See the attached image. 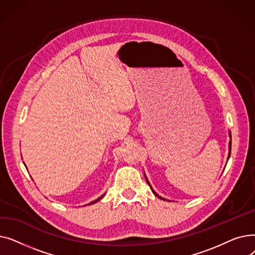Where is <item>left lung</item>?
Segmentation results:
<instances>
[{
  "mask_svg": "<svg viewBox=\"0 0 255 255\" xmlns=\"http://www.w3.org/2000/svg\"><path fill=\"white\" fill-rule=\"evenodd\" d=\"M230 136H231V134H230ZM231 149H232V141H230V153H229V158H230V156H231ZM145 179H146V178H145ZM146 182H148V184H149V186H150V188L152 189L153 193H154L156 196H158L159 198H162L161 196H159V195H158V194H157V193H156V192L153 190V188H152V187H151V185H150V183H149V181H148V180H146ZM162 199H164V198H162Z\"/></svg>",
  "mask_w": 255,
  "mask_h": 255,
  "instance_id": "obj_1",
  "label": "left lung"
}]
</instances>
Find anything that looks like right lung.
Returning a JSON list of instances; mask_svg holds the SVG:
<instances>
[{"label": "right lung", "instance_id": "right-lung-1", "mask_svg": "<svg viewBox=\"0 0 255 255\" xmlns=\"http://www.w3.org/2000/svg\"><path fill=\"white\" fill-rule=\"evenodd\" d=\"M102 197H103V195H102V196H101V197H99V198H97V199H96V200H94V202H92V203H90V204H89V205H92V204H95V203H97V202H98V200H100V199H101V198H102Z\"/></svg>", "mask_w": 255, "mask_h": 255}]
</instances>
